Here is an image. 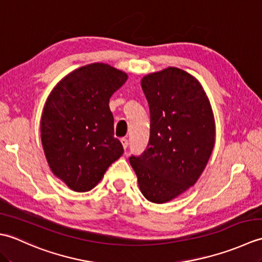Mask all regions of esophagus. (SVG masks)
I'll return each instance as SVG.
<instances>
[{
	"instance_id": "esophagus-1",
	"label": "esophagus",
	"mask_w": 262,
	"mask_h": 262,
	"mask_svg": "<svg viewBox=\"0 0 262 262\" xmlns=\"http://www.w3.org/2000/svg\"><path fill=\"white\" fill-rule=\"evenodd\" d=\"M120 142H121V144H122V147H124L125 149L127 148V146H128V140H127V138H121V140H120Z\"/></svg>"
}]
</instances>
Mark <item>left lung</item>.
<instances>
[{
  "mask_svg": "<svg viewBox=\"0 0 262 262\" xmlns=\"http://www.w3.org/2000/svg\"><path fill=\"white\" fill-rule=\"evenodd\" d=\"M147 99L149 141L129 162L142 193L163 204L193 186L203 173L215 144V121L199 81L186 71L168 68L141 81Z\"/></svg>",
  "mask_w": 262,
  "mask_h": 262,
  "instance_id": "1",
  "label": "left lung"
}]
</instances>
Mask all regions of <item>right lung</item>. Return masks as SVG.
<instances>
[{
    "mask_svg": "<svg viewBox=\"0 0 262 262\" xmlns=\"http://www.w3.org/2000/svg\"><path fill=\"white\" fill-rule=\"evenodd\" d=\"M127 79L108 64H89L66 75L47 98L40 120L43 152L53 173L72 190H91L124 153L114 136L109 99Z\"/></svg>",
    "mask_w": 262,
    "mask_h": 262,
    "instance_id": "add662e5",
    "label": "right lung"
}]
</instances>
